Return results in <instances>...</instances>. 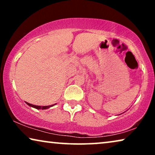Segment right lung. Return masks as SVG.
Returning <instances> with one entry per match:
<instances>
[{"label": "right lung", "instance_id": "obj_1", "mask_svg": "<svg viewBox=\"0 0 155 155\" xmlns=\"http://www.w3.org/2000/svg\"><path fill=\"white\" fill-rule=\"evenodd\" d=\"M26 104L27 105H29V107H31L33 108H35V109H47L48 108L53 107V106L56 105V104H52V105H49V106H37V105H34V104H29L28 102H26Z\"/></svg>", "mask_w": 155, "mask_h": 155}]
</instances>
